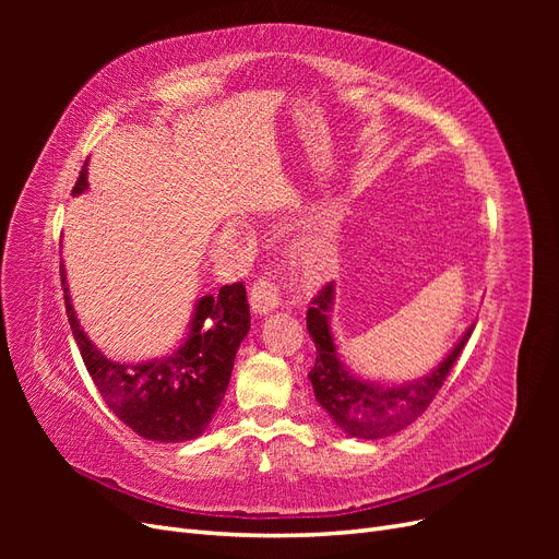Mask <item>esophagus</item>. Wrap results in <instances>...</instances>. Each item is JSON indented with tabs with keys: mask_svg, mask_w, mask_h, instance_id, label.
<instances>
[{
	"mask_svg": "<svg viewBox=\"0 0 559 559\" xmlns=\"http://www.w3.org/2000/svg\"><path fill=\"white\" fill-rule=\"evenodd\" d=\"M277 282L270 273H261L251 284L249 300L253 314H267L280 306V294H277Z\"/></svg>",
	"mask_w": 559,
	"mask_h": 559,
	"instance_id": "obj_1",
	"label": "esophagus"
}]
</instances>
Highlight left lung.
I'll list each match as a JSON object with an SVG mask.
<instances>
[{
	"label": "left lung",
	"mask_w": 559,
	"mask_h": 559,
	"mask_svg": "<svg viewBox=\"0 0 559 559\" xmlns=\"http://www.w3.org/2000/svg\"><path fill=\"white\" fill-rule=\"evenodd\" d=\"M331 306L333 284H326L312 298V308L308 310V331L317 347V359L308 378L314 389V399L331 415L335 425L347 436L368 438V441L405 429L429 408V403L438 394V389L443 386L450 368L460 359L473 333V326H468L462 341L454 345L443 364H438L425 378L386 386L349 376L343 361L337 359L333 333L329 326Z\"/></svg>",
	"instance_id": "1"
}]
</instances>
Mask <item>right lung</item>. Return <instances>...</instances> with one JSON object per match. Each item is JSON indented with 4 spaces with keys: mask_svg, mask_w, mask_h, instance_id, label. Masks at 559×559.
Segmentation results:
<instances>
[{
    "mask_svg": "<svg viewBox=\"0 0 559 559\" xmlns=\"http://www.w3.org/2000/svg\"><path fill=\"white\" fill-rule=\"evenodd\" d=\"M86 189L88 173L83 165L72 193ZM60 280L67 319L83 364L114 415L146 441L158 443L191 441L205 431L224 401L235 354L249 333L251 317L245 284H226L218 296L198 300L189 337L173 357L126 366L107 359L81 331L62 265Z\"/></svg>",
    "mask_w": 559,
    "mask_h": 559,
    "instance_id": "1",
    "label": "right lung"
}]
</instances>
